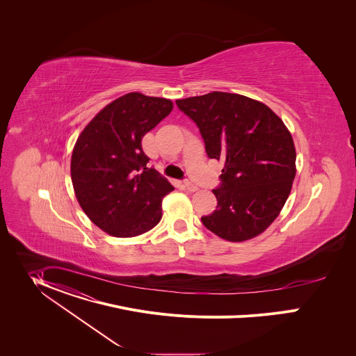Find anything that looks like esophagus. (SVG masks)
Returning a JSON list of instances; mask_svg holds the SVG:
<instances>
[{
	"instance_id": "obj_1",
	"label": "esophagus",
	"mask_w": 356,
	"mask_h": 356,
	"mask_svg": "<svg viewBox=\"0 0 356 356\" xmlns=\"http://www.w3.org/2000/svg\"><path fill=\"white\" fill-rule=\"evenodd\" d=\"M184 188L188 191V192H197L199 191V188L196 186V185H193L192 182H189V181H184Z\"/></svg>"
}]
</instances>
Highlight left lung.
<instances>
[{"mask_svg":"<svg viewBox=\"0 0 356 356\" xmlns=\"http://www.w3.org/2000/svg\"><path fill=\"white\" fill-rule=\"evenodd\" d=\"M199 127L209 159L223 160L216 209L204 226L227 241L263 233L278 216L296 175V151L284 122L263 102L212 92L177 100Z\"/></svg>","mask_w":356,"mask_h":356,"instance_id":"obj_1","label":"left lung"}]
</instances>
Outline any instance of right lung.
<instances>
[{
  "label": "right lung",
  "instance_id": "1",
  "mask_svg": "<svg viewBox=\"0 0 356 356\" xmlns=\"http://www.w3.org/2000/svg\"><path fill=\"white\" fill-rule=\"evenodd\" d=\"M172 102L129 93L108 104L83 129L71 157V179L89 219L113 237H134L161 219V202L174 186L143 151V137Z\"/></svg>",
  "mask_w": 356,
  "mask_h": 356
}]
</instances>
